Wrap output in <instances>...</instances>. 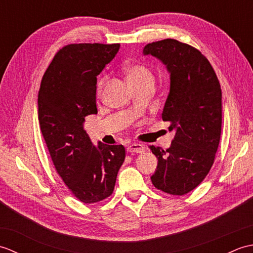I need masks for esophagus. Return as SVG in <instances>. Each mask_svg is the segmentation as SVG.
Masks as SVG:
<instances>
[{
	"instance_id": "esophagus-1",
	"label": "esophagus",
	"mask_w": 253,
	"mask_h": 253,
	"mask_svg": "<svg viewBox=\"0 0 253 253\" xmlns=\"http://www.w3.org/2000/svg\"><path fill=\"white\" fill-rule=\"evenodd\" d=\"M144 146H142V144L140 143H131L128 146L127 148V151L130 152V153H142L144 151Z\"/></svg>"
}]
</instances>
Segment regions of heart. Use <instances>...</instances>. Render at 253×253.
I'll use <instances>...</instances> for the list:
<instances>
[{
    "instance_id": "heart-1",
    "label": "heart",
    "mask_w": 253,
    "mask_h": 253,
    "mask_svg": "<svg viewBox=\"0 0 253 253\" xmlns=\"http://www.w3.org/2000/svg\"><path fill=\"white\" fill-rule=\"evenodd\" d=\"M125 73L128 79V83L131 87H136V85H140L144 84L153 83L154 77L152 72L150 69L140 63H133L129 64L125 67ZM104 84V78H102L98 84V92H100L102 87Z\"/></svg>"
}]
</instances>
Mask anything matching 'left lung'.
<instances>
[{
	"label": "left lung",
	"instance_id": "8db88e82",
	"mask_svg": "<svg viewBox=\"0 0 253 253\" xmlns=\"http://www.w3.org/2000/svg\"><path fill=\"white\" fill-rule=\"evenodd\" d=\"M142 53L158 58L169 74L162 120L175 130L168 150L150 147L158 158L152 184L184 196L201 184L213 165L222 130L221 85L207 57L186 43L165 39L147 44Z\"/></svg>",
	"mask_w": 253,
	"mask_h": 253
}]
</instances>
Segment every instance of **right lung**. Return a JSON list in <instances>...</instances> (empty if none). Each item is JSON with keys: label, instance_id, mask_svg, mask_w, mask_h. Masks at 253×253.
I'll use <instances>...</instances> for the list:
<instances>
[{"label": "right lung", "instance_id": "add662e5", "mask_svg": "<svg viewBox=\"0 0 253 253\" xmlns=\"http://www.w3.org/2000/svg\"><path fill=\"white\" fill-rule=\"evenodd\" d=\"M121 44H69L56 53L38 94L41 132L58 175L84 203L110 197L125 160L122 144L94 146L84 117L96 114V76Z\"/></svg>", "mask_w": 253, "mask_h": 253}]
</instances>
